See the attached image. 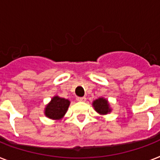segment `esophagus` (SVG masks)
<instances>
[{
  "label": "esophagus",
  "instance_id": "esophagus-1",
  "mask_svg": "<svg viewBox=\"0 0 160 160\" xmlns=\"http://www.w3.org/2000/svg\"><path fill=\"white\" fill-rule=\"evenodd\" d=\"M77 100L78 101H80V102H85V100H86V98L84 96V97H77Z\"/></svg>",
  "mask_w": 160,
  "mask_h": 160
}]
</instances>
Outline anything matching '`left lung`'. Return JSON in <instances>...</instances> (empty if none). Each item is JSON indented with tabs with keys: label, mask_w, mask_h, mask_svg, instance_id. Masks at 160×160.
I'll return each mask as SVG.
<instances>
[{
	"label": "left lung",
	"mask_w": 160,
	"mask_h": 160,
	"mask_svg": "<svg viewBox=\"0 0 160 160\" xmlns=\"http://www.w3.org/2000/svg\"><path fill=\"white\" fill-rule=\"evenodd\" d=\"M92 105L95 111L100 114H107L111 112L109 102L105 98H99L97 100H94Z\"/></svg>",
	"instance_id": "8db88e82"
}]
</instances>
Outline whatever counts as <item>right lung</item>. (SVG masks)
<instances>
[{
	"label": "right lung",
	"instance_id": "1",
	"mask_svg": "<svg viewBox=\"0 0 160 160\" xmlns=\"http://www.w3.org/2000/svg\"><path fill=\"white\" fill-rule=\"evenodd\" d=\"M70 103L69 100L55 95L45 108V115L51 119H62L67 112Z\"/></svg>",
	"mask_w": 160,
	"mask_h": 160
}]
</instances>
